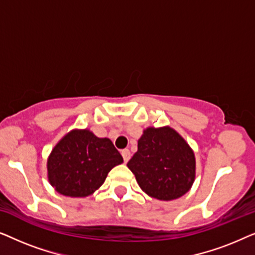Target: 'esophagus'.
I'll use <instances>...</instances> for the list:
<instances>
[{
  "label": "esophagus",
  "mask_w": 255,
  "mask_h": 255,
  "mask_svg": "<svg viewBox=\"0 0 255 255\" xmlns=\"http://www.w3.org/2000/svg\"><path fill=\"white\" fill-rule=\"evenodd\" d=\"M122 155H123V159H124V162H128V160H130V158H131V152L128 151V149H123V151H122Z\"/></svg>",
  "instance_id": "34e87169"
}]
</instances>
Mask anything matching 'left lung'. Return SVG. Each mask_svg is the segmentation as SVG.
<instances>
[{
	"label": "left lung",
	"mask_w": 255,
	"mask_h": 255,
	"mask_svg": "<svg viewBox=\"0 0 255 255\" xmlns=\"http://www.w3.org/2000/svg\"><path fill=\"white\" fill-rule=\"evenodd\" d=\"M128 167L141 190L160 201L183 196L193 186L196 174L194 151L169 127L144 130L138 151Z\"/></svg>",
	"instance_id": "8db88e82"
}]
</instances>
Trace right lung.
<instances>
[{"label":"right lung","instance_id":"add662e5","mask_svg":"<svg viewBox=\"0 0 255 255\" xmlns=\"http://www.w3.org/2000/svg\"><path fill=\"white\" fill-rule=\"evenodd\" d=\"M123 162L109 138L92 131L72 130L54 146L47 159V176L59 194L86 197L99 189L115 166Z\"/></svg>","mask_w":255,"mask_h":255}]
</instances>
